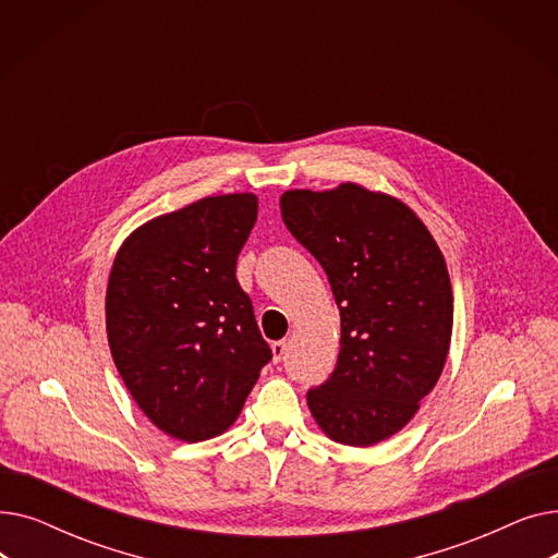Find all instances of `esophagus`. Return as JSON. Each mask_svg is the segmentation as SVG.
<instances>
[{
  "instance_id": "1",
  "label": "esophagus",
  "mask_w": 558,
  "mask_h": 558,
  "mask_svg": "<svg viewBox=\"0 0 558 558\" xmlns=\"http://www.w3.org/2000/svg\"><path fill=\"white\" fill-rule=\"evenodd\" d=\"M284 350H287V343L284 341H274L271 343V353H274V362H280L284 357Z\"/></svg>"
}]
</instances>
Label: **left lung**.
<instances>
[{
  "label": "left lung",
  "mask_w": 558,
  "mask_h": 558,
  "mask_svg": "<svg viewBox=\"0 0 558 558\" xmlns=\"http://www.w3.org/2000/svg\"><path fill=\"white\" fill-rule=\"evenodd\" d=\"M280 210L341 316L337 368L307 391L310 412L332 441L375 446L416 416L444 373L454 316L446 257L407 203L360 183L289 190Z\"/></svg>",
  "instance_id": "obj_1"
}]
</instances>
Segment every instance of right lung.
Segmentation results:
<instances>
[{"label": "right lung", "instance_id": "1", "mask_svg": "<svg viewBox=\"0 0 558 558\" xmlns=\"http://www.w3.org/2000/svg\"><path fill=\"white\" fill-rule=\"evenodd\" d=\"M257 219L253 192L198 198L137 226L106 287L112 362L142 414L185 444L238 421L271 348L234 264Z\"/></svg>", "mask_w": 558, "mask_h": 558}]
</instances>
